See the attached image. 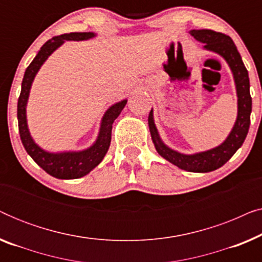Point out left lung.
Wrapping results in <instances>:
<instances>
[{
	"instance_id": "obj_1",
	"label": "left lung",
	"mask_w": 262,
	"mask_h": 262,
	"mask_svg": "<svg viewBox=\"0 0 262 262\" xmlns=\"http://www.w3.org/2000/svg\"><path fill=\"white\" fill-rule=\"evenodd\" d=\"M189 34L195 40L203 42L204 49L207 51H212L224 58L230 68L235 81L236 94H237V118H236L234 126L225 141L216 148L187 155V154H181L177 150L170 149L162 142L155 121H154L152 108L149 113L148 124L156 151L164 160L173 163L180 169L192 171V173H207V171L216 170L227 163L231 156L241 148L247 137L250 125V113H252L249 77L248 71L242 62L241 55L229 35L211 30H192L189 31Z\"/></svg>"
}]
</instances>
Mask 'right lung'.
<instances>
[{
	"instance_id": "obj_1",
	"label": "right lung",
	"mask_w": 262,
	"mask_h": 262,
	"mask_svg": "<svg viewBox=\"0 0 262 262\" xmlns=\"http://www.w3.org/2000/svg\"><path fill=\"white\" fill-rule=\"evenodd\" d=\"M94 32H74L53 37L41 46L37 56L32 60L25 71L23 83H21V93L17 100V121H19V132L21 142L30 155L39 167H41L46 173L57 179H78L84 177L94 169L103 160V157L108 151L111 144V136H112V125L117 119L121 111L126 105L127 100L114 103L103 114L101 123H100L99 135L96 141L84 150L80 151H62L50 152L40 148L34 139L32 138L31 132L27 125L26 107L28 96H30L31 87L33 83L35 75L38 74L42 64L46 59L56 51L59 46H62L68 40L81 41L88 40L95 37Z\"/></svg>"
}]
</instances>
